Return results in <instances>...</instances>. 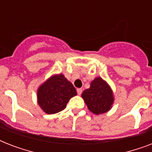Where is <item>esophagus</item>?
Wrapping results in <instances>:
<instances>
[{
  "instance_id": "34e87169",
  "label": "esophagus",
  "mask_w": 152,
  "mask_h": 152,
  "mask_svg": "<svg viewBox=\"0 0 152 152\" xmlns=\"http://www.w3.org/2000/svg\"><path fill=\"white\" fill-rule=\"evenodd\" d=\"M76 91H77V94L80 95H81V93H82L83 90H82L81 88H77V89H76Z\"/></svg>"
}]
</instances>
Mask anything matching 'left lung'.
<instances>
[{
  "instance_id": "obj_1",
  "label": "left lung",
  "mask_w": 152,
  "mask_h": 152,
  "mask_svg": "<svg viewBox=\"0 0 152 152\" xmlns=\"http://www.w3.org/2000/svg\"><path fill=\"white\" fill-rule=\"evenodd\" d=\"M81 96L88 110L96 115L108 112L114 102L110 86L99 76L91 82L90 88L83 91Z\"/></svg>"
}]
</instances>
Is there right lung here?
<instances>
[{"instance_id":"obj_1","label":"right lung","mask_w":152,"mask_h":152,"mask_svg":"<svg viewBox=\"0 0 152 152\" xmlns=\"http://www.w3.org/2000/svg\"><path fill=\"white\" fill-rule=\"evenodd\" d=\"M76 95L77 92L72 83L61 73L51 76L37 91L38 103L47 114L63 110L70 99Z\"/></svg>"}]
</instances>
